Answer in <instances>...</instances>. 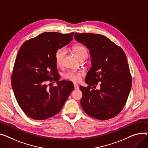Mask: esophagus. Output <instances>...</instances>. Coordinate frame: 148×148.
<instances>
[{
  "label": "esophagus",
  "mask_w": 148,
  "mask_h": 148,
  "mask_svg": "<svg viewBox=\"0 0 148 148\" xmlns=\"http://www.w3.org/2000/svg\"><path fill=\"white\" fill-rule=\"evenodd\" d=\"M74 87L75 89H76V90H77V89H78V88H79L78 84H76V83H74Z\"/></svg>",
  "instance_id": "34e87169"
}]
</instances>
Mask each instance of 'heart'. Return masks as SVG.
Here are the masks:
<instances>
[{
    "mask_svg": "<svg viewBox=\"0 0 148 148\" xmlns=\"http://www.w3.org/2000/svg\"><path fill=\"white\" fill-rule=\"evenodd\" d=\"M72 51L76 55L77 58L80 60H84L87 57V49L83 45H75L73 46ZM66 55V50L64 47L58 49L56 51L55 55V60L56 64L58 66H61ZM84 75L83 71H70L64 74L65 79L70 80L73 82H78L81 79V77Z\"/></svg>",
    "mask_w": 148,
    "mask_h": 148,
    "instance_id": "b5f03b06",
    "label": "heart"
}]
</instances>
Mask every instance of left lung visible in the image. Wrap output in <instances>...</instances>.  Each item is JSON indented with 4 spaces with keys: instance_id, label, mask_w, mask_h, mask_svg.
Masks as SVG:
<instances>
[{
    "instance_id": "left-lung-1",
    "label": "left lung",
    "mask_w": 148,
    "mask_h": 148,
    "mask_svg": "<svg viewBox=\"0 0 148 148\" xmlns=\"http://www.w3.org/2000/svg\"><path fill=\"white\" fill-rule=\"evenodd\" d=\"M74 38L87 47L92 58V67L85 78L88 86H80L83 93L81 106L96 119H112L123 110L132 87L125 54L120 47L101 34L76 33ZM97 82L100 83V89L92 90L91 86Z\"/></svg>"
}]
</instances>
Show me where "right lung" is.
<instances>
[{"label": "right lung", "instance_id": "right-lung-1", "mask_svg": "<svg viewBox=\"0 0 148 148\" xmlns=\"http://www.w3.org/2000/svg\"><path fill=\"white\" fill-rule=\"evenodd\" d=\"M73 35L43 33L25 42L19 49L12 87L19 106L34 120H46L58 114L74 90L71 82L59 81L55 60L56 51L70 43ZM50 79L57 82L56 86L47 87L46 82Z\"/></svg>", "mask_w": 148, "mask_h": 148}]
</instances>
